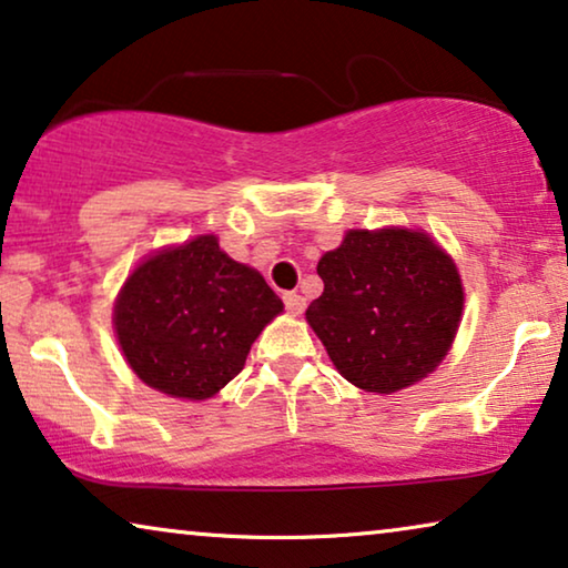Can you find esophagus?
<instances>
[{"label":"esophagus","instance_id":"1","mask_svg":"<svg viewBox=\"0 0 568 568\" xmlns=\"http://www.w3.org/2000/svg\"><path fill=\"white\" fill-rule=\"evenodd\" d=\"M283 303H285L287 314H293V316L303 314V308H306V301H303V295H298L295 291L283 293Z\"/></svg>","mask_w":568,"mask_h":568}]
</instances>
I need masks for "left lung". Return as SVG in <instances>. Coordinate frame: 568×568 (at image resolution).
I'll return each mask as SVG.
<instances>
[{
    "label": "left lung",
    "instance_id": "left-lung-1",
    "mask_svg": "<svg viewBox=\"0 0 568 568\" xmlns=\"http://www.w3.org/2000/svg\"><path fill=\"white\" fill-rule=\"evenodd\" d=\"M324 293L306 318L357 388L394 394L440 365L458 332L463 285L422 231H349L318 260Z\"/></svg>",
    "mask_w": 568,
    "mask_h": 568
}]
</instances>
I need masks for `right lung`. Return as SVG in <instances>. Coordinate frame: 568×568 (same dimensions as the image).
<instances>
[{
	"instance_id": "1",
	"label": "right lung",
	"mask_w": 568,
	"mask_h": 568,
	"mask_svg": "<svg viewBox=\"0 0 568 568\" xmlns=\"http://www.w3.org/2000/svg\"><path fill=\"white\" fill-rule=\"evenodd\" d=\"M281 311L265 277L223 254L207 234L135 267L113 324L128 365L146 386L207 398L239 375L252 342Z\"/></svg>"
}]
</instances>
